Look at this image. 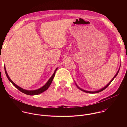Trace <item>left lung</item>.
<instances>
[{
  "label": "left lung",
  "mask_w": 127,
  "mask_h": 127,
  "mask_svg": "<svg viewBox=\"0 0 127 127\" xmlns=\"http://www.w3.org/2000/svg\"><path fill=\"white\" fill-rule=\"evenodd\" d=\"M120 66H121V65H120ZM120 67L119 68V70H118V71H117V73L116 74V75H115V76L113 78V79L110 81V82L108 83L106 86H105L104 87H103V88H101V89H99V90H96V91H88V90H84V89H82V88H81L80 87H79L78 85H77V84L75 83V84H76V85L77 86V87L79 89H80L81 90H82V91H83V92H85V93H89V94H95V93H99V92H101V91H102V90H103L104 89H105L108 85H109L110 84H111V83L112 82V81L114 79V78L117 76V75H118V73H119V70H120Z\"/></svg>",
  "instance_id": "obj_1"
}]
</instances>
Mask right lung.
Returning a JSON list of instances; mask_svg holds the SVG:
<instances>
[{"mask_svg":"<svg viewBox=\"0 0 127 127\" xmlns=\"http://www.w3.org/2000/svg\"><path fill=\"white\" fill-rule=\"evenodd\" d=\"M58 69V68H57L55 71H54L53 74L52 75V76L50 78V79L48 80V81L46 82V83L42 87H41V88H39V89H35V90H26V89H25L20 86H19L18 85H17L16 84H15L11 80V79L9 78L7 72H6V68L4 66V70H5V74L7 76V77L8 78V80L10 81V82L16 88H17L18 89H19L20 91H21V92L26 94V95H38L39 94H40L41 93H42L43 92H45V90H46L49 87V86H50L52 81H53V79L54 77V76H55V73H56V71H57V70Z\"/></svg>","mask_w":127,"mask_h":127,"instance_id":"1","label":"right lung"}]
</instances>
